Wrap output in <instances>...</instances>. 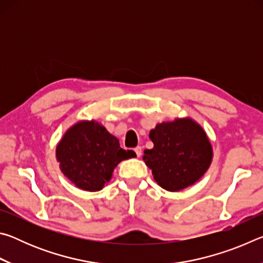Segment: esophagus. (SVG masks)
<instances>
[{
  "mask_svg": "<svg viewBox=\"0 0 263 263\" xmlns=\"http://www.w3.org/2000/svg\"><path fill=\"white\" fill-rule=\"evenodd\" d=\"M135 152H136V154H137V157L139 158L140 155H141V146H137V147L135 148Z\"/></svg>",
  "mask_w": 263,
  "mask_h": 263,
  "instance_id": "obj_1",
  "label": "esophagus"
}]
</instances>
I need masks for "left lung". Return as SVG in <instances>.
<instances>
[{
  "mask_svg": "<svg viewBox=\"0 0 263 263\" xmlns=\"http://www.w3.org/2000/svg\"><path fill=\"white\" fill-rule=\"evenodd\" d=\"M149 139L154 147L144 151L142 160L152 169L155 182L167 191L176 193L195 184L212 162L210 139L190 117L157 124Z\"/></svg>",
  "mask_w": 263,
  "mask_h": 263,
  "instance_id": "obj_1",
  "label": "left lung"
}]
</instances>
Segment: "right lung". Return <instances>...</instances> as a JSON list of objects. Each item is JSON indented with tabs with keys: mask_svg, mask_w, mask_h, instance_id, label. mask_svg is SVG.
Instances as JSON below:
<instances>
[{
	"mask_svg": "<svg viewBox=\"0 0 263 263\" xmlns=\"http://www.w3.org/2000/svg\"><path fill=\"white\" fill-rule=\"evenodd\" d=\"M135 157L133 151L121 148L117 138L95 119L75 123L65 132L55 148L62 174L86 191L103 189L118 163Z\"/></svg>",
	"mask_w": 263,
	"mask_h": 263,
	"instance_id": "1",
	"label": "right lung"
}]
</instances>
